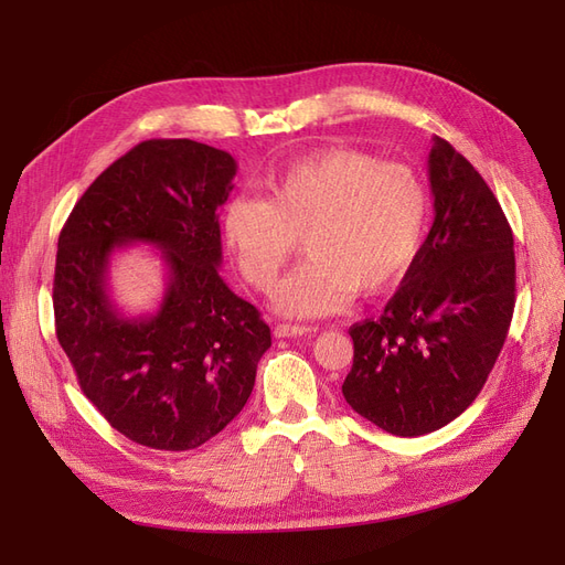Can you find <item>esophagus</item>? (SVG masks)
<instances>
[{
  "label": "esophagus",
  "mask_w": 565,
  "mask_h": 565,
  "mask_svg": "<svg viewBox=\"0 0 565 565\" xmlns=\"http://www.w3.org/2000/svg\"><path fill=\"white\" fill-rule=\"evenodd\" d=\"M316 332H318V328H309V324H287V322L276 324V330H273V334H276L278 339L303 337V334H316Z\"/></svg>",
  "instance_id": "esophagus-1"
}]
</instances>
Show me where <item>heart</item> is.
Here are the masks:
<instances>
[{
  "label": "heart",
  "mask_w": 565,
  "mask_h": 565,
  "mask_svg": "<svg viewBox=\"0 0 565 565\" xmlns=\"http://www.w3.org/2000/svg\"><path fill=\"white\" fill-rule=\"evenodd\" d=\"M429 188L417 169L370 152H311L268 181V200L237 195L221 221L243 278L270 292L303 237L306 259L273 297L287 318L339 313L355 289L374 295L415 264L429 226Z\"/></svg>",
  "instance_id": "b5f03b06"
}]
</instances>
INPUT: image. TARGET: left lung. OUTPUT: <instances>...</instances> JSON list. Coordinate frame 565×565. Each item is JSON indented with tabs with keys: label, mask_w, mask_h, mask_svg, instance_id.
<instances>
[{
	"label": "left lung",
	"mask_w": 565,
	"mask_h": 565,
	"mask_svg": "<svg viewBox=\"0 0 565 565\" xmlns=\"http://www.w3.org/2000/svg\"><path fill=\"white\" fill-rule=\"evenodd\" d=\"M434 226L380 320L355 322L341 393L380 429L415 438L476 401L514 316L509 221L483 177L440 136L429 152Z\"/></svg>",
	"instance_id": "1"
}]
</instances>
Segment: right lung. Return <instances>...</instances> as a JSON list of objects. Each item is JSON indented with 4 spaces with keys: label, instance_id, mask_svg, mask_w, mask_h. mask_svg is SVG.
I'll return each instance as SVG.
<instances>
[{
    "label": "right lung",
    "instance_id": "obj_1",
    "mask_svg": "<svg viewBox=\"0 0 565 565\" xmlns=\"http://www.w3.org/2000/svg\"><path fill=\"white\" fill-rule=\"evenodd\" d=\"M235 160L191 139H152L115 160L79 198L58 237L56 337L77 382L113 429L152 450L214 438L245 407L270 330L221 278L216 210ZM161 249L159 309L125 317L109 262L127 244Z\"/></svg>",
    "mask_w": 565,
    "mask_h": 565
}]
</instances>
